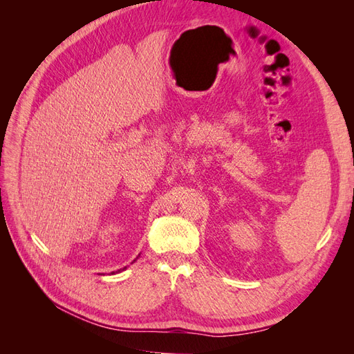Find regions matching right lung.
Segmentation results:
<instances>
[{
  "mask_svg": "<svg viewBox=\"0 0 354 354\" xmlns=\"http://www.w3.org/2000/svg\"><path fill=\"white\" fill-rule=\"evenodd\" d=\"M134 261H136V260H134ZM124 269H127V267H124ZM124 269H121V270H124ZM118 272H120V270H118ZM112 273H113V272H112Z\"/></svg>",
  "mask_w": 354,
  "mask_h": 354,
  "instance_id": "add662e5",
  "label": "right lung"
}]
</instances>
